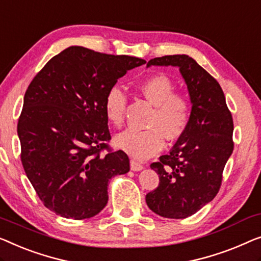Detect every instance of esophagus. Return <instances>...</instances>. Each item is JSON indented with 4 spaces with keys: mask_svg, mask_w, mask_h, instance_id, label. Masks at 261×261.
Masks as SVG:
<instances>
[{
    "mask_svg": "<svg viewBox=\"0 0 261 261\" xmlns=\"http://www.w3.org/2000/svg\"><path fill=\"white\" fill-rule=\"evenodd\" d=\"M142 168H143V165L141 164V162L135 160V159H132V160H130V169H132V171H141Z\"/></svg>",
    "mask_w": 261,
    "mask_h": 261,
    "instance_id": "obj_1",
    "label": "esophagus"
}]
</instances>
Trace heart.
Returning a JSON list of instances; mask_svg holds the SVG:
<instances>
[{
    "label": "heart",
    "mask_w": 261,
    "mask_h": 261,
    "mask_svg": "<svg viewBox=\"0 0 261 261\" xmlns=\"http://www.w3.org/2000/svg\"><path fill=\"white\" fill-rule=\"evenodd\" d=\"M138 90L148 102L154 105V111L147 122L149 128L123 132L115 138V143L132 156L147 159L162 149L165 138L172 142L182 137L191 121L192 106L187 96L174 92L171 79L162 74L145 79ZM127 102L126 93L118 86L108 89L103 111L112 126H122Z\"/></svg>",
    "instance_id": "b5f03b06"
}]
</instances>
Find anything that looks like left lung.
Listing matches in <instances>:
<instances>
[{"mask_svg":"<svg viewBox=\"0 0 261 261\" xmlns=\"http://www.w3.org/2000/svg\"><path fill=\"white\" fill-rule=\"evenodd\" d=\"M149 66L179 67L193 106L182 137L171 152L150 164L160 182L146 195V202L161 217L185 219L212 201L220 190L234 148L233 118L219 82L190 56L154 58Z\"/></svg>","mask_w":261,"mask_h":261,"instance_id":"obj_1","label":"left lung"}]
</instances>
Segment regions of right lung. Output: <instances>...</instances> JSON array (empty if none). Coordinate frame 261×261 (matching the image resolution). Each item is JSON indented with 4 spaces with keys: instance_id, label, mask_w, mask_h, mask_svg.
<instances>
[{
    "instance_id": "right-lung-1",
    "label": "right lung",
    "mask_w": 261,
    "mask_h": 261,
    "mask_svg": "<svg viewBox=\"0 0 261 261\" xmlns=\"http://www.w3.org/2000/svg\"><path fill=\"white\" fill-rule=\"evenodd\" d=\"M143 63L71 46L30 82L17 122L21 162L48 210L92 218L107 205L109 179L129 171L127 154L109 146L103 102L120 77Z\"/></svg>"
}]
</instances>
